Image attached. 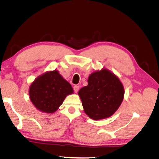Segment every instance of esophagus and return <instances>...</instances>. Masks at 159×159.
<instances>
[{
  "label": "esophagus",
  "instance_id": "1",
  "mask_svg": "<svg viewBox=\"0 0 159 159\" xmlns=\"http://www.w3.org/2000/svg\"><path fill=\"white\" fill-rule=\"evenodd\" d=\"M79 89H80V87L78 85H74V90L75 93L78 92V91H79Z\"/></svg>",
  "mask_w": 159,
  "mask_h": 159
}]
</instances>
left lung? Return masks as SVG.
Returning <instances> with one entry per match:
<instances>
[{
	"label": "left lung",
	"mask_w": 159,
	"mask_h": 159,
	"mask_svg": "<svg viewBox=\"0 0 159 159\" xmlns=\"http://www.w3.org/2000/svg\"><path fill=\"white\" fill-rule=\"evenodd\" d=\"M88 83L78 92L85 114L93 120L111 116L124 98V88L118 77L107 69H102L91 74Z\"/></svg>",
	"instance_id": "obj_1"
}]
</instances>
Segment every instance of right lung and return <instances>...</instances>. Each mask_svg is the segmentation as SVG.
I'll list each match as a JSON object with an SVG mask.
<instances>
[{
    "label": "right lung",
    "mask_w": 159,
    "mask_h": 159,
    "mask_svg": "<svg viewBox=\"0 0 159 159\" xmlns=\"http://www.w3.org/2000/svg\"><path fill=\"white\" fill-rule=\"evenodd\" d=\"M73 88L57 70L47 71L33 81L29 95L34 105L42 112L52 113L57 110Z\"/></svg>",
    "instance_id": "obj_1"
}]
</instances>
